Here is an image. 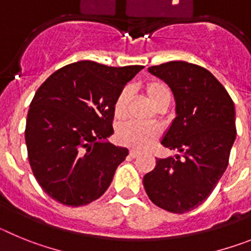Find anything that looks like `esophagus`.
<instances>
[{
	"instance_id": "1",
	"label": "esophagus",
	"mask_w": 251,
	"mask_h": 251,
	"mask_svg": "<svg viewBox=\"0 0 251 251\" xmlns=\"http://www.w3.org/2000/svg\"><path fill=\"white\" fill-rule=\"evenodd\" d=\"M139 154H141V153H139V152H137V151H134V150L129 151V156L132 157V158H136V157H138Z\"/></svg>"
}]
</instances>
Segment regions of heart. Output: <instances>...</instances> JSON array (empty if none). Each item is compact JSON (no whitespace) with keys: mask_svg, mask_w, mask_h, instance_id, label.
<instances>
[{"mask_svg":"<svg viewBox=\"0 0 251 251\" xmlns=\"http://www.w3.org/2000/svg\"><path fill=\"white\" fill-rule=\"evenodd\" d=\"M145 93L152 100L158 110L167 109L172 100V90L170 86L162 80L147 81L143 86ZM130 100V90L123 88L117 94L113 104V112L115 118L123 119L128 112ZM161 134V129L157 126H142L138 123H126L119 126L117 129V141L123 146L143 151L154 143Z\"/></svg>","mask_w":251,"mask_h":251,"instance_id":"heart-1","label":"heart"}]
</instances>
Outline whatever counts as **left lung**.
<instances>
[{
  "mask_svg": "<svg viewBox=\"0 0 251 251\" xmlns=\"http://www.w3.org/2000/svg\"><path fill=\"white\" fill-rule=\"evenodd\" d=\"M176 99V118L161 145L182 156L157 158L143 177L150 200L174 214L200 206L216 187L229 163L236 138L235 106L211 73L186 61L151 66Z\"/></svg>",
  "mask_w": 251,
  "mask_h": 251,
  "instance_id": "1",
  "label": "left lung"
}]
</instances>
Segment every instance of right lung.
<instances>
[{
    "label": "right lung",
    "mask_w": 251,
    "mask_h": 251,
    "mask_svg": "<svg viewBox=\"0 0 251 251\" xmlns=\"http://www.w3.org/2000/svg\"><path fill=\"white\" fill-rule=\"evenodd\" d=\"M143 66L77 61L59 69L35 93L26 119L31 170L44 191L66 206L88 205L109 187L128 156L106 138L113 104Z\"/></svg>",
    "instance_id": "obj_1"
}]
</instances>
